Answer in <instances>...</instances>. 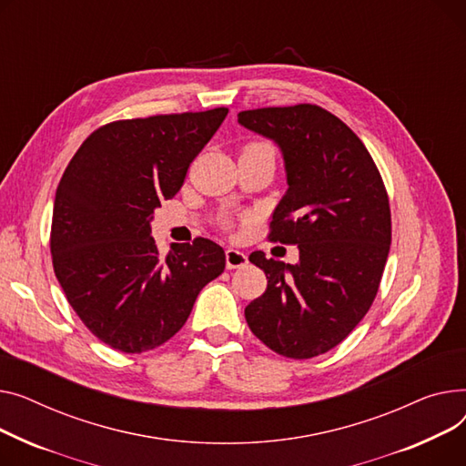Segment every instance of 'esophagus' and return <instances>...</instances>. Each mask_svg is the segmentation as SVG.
Returning a JSON list of instances; mask_svg holds the SVG:
<instances>
[{
    "instance_id": "esophagus-1",
    "label": "esophagus",
    "mask_w": 466,
    "mask_h": 466,
    "mask_svg": "<svg viewBox=\"0 0 466 466\" xmlns=\"http://www.w3.org/2000/svg\"><path fill=\"white\" fill-rule=\"evenodd\" d=\"M248 263V256L244 252H238L235 248H228L226 250V267L228 268H242Z\"/></svg>"
}]
</instances>
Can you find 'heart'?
<instances>
[{
    "label": "heart",
    "instance_id": "b5f03b06",
    "mask_svg": "<svg viewBox=\"0 0 466 466\" xmlns=\"http://www.w3.org/2000/svg\"><path fill=\"white\" fill-rule=\"evenodd\" d=\"M244 150H270V147L265 145V143H252V145L246 147Z\"/></svg>",
    "mask_w": 466,
    "mask_h": 466
}]
</instances>
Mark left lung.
Returning a JSON list of instances; mask_svg holds the SVG:
<instances>
[{
	"label": "left lung",
	"mask_w": 466,
	"mask_h": 466,
	"mask_svg": "<svg viewBox=\"0 0 466 466\" xmlns=\"http://www.w3.org/2000/svg\"><path fill=\"white\" fill-rule=\"evenodd\" d=\"M238 124L282 152L288 191L268 238L299 246L295 265L250 254L267 289L244 316L272 351L310 360L340 344L378 293L391 244L388 191L360 137L318 105L242 111Z\"/></svg>",
	"instance_id": "left-lung-1"
}]
</instances>
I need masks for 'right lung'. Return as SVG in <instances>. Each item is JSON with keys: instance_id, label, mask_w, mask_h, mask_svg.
<instances>
[{"instance_id": "add662e5", "label": "right lung", "mask_w": 466, "mask_h": 466, "mask_svg": "<svg viewBox=\"0 0 466 466\" xmlns=\"http://www.w3.org/2000/svg\"><path fill=\"white\" fill-rule=\"evenodd\" d=\"M226 116L220 106L111 122L69 161L54 199L52 265L76 316L106 346L141 353L167 342L224 272L222 246L208 238L161 256L150 222Z\"/></svg>"}]
</instances>
